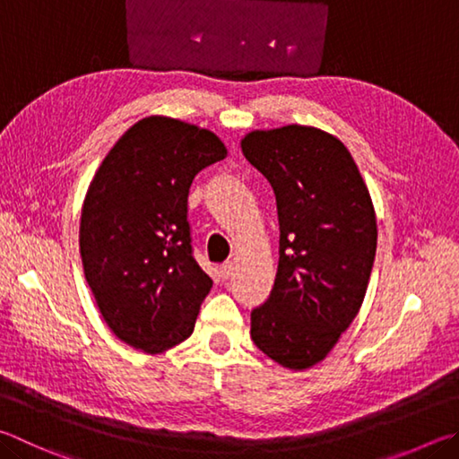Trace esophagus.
Returning a JSON list of instances; mask_svg holds the SVG:
<instances>
[{
	"instance_id": "esophagus-1",
	"label": "esophagus",
	"mask_w": 459,
	"mask_h": 459,
	"mask_svg": "<svg viewBox=\"0 0 459 459\" xmlns=\"http://www.w3.org/2000/svg\"><path fill=\"white\" fill-rule=\"evenodd\" d=\"M232 273H235V264H232V263H224L221 266V277L222 279H230Z\"/></svg>"
}]
</instances>
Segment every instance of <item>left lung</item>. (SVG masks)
Returning <instances> with one entry per match:
<instances>
[{"label":"left lung","mask_w":459,"mask_h":459,"mask_svg":"<svg viewBox=\"0 0 459 459\" xmlns=\"http://www.w3.org/2000/svg\"><path fill=\"white\" fill-rule=\"evenodd\" d=\"M271 182L279 214V269L266 303L251 313V337L293 371L321 363L361 309L377 219L351 152L321 128L289 124L240 140Z\"/></svg>","instance_id":"obj_1"}]
</instances>
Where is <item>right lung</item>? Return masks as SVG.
Masks as SVG:
<instances>
[{
	"label": "right lung",
	"instance_id": "1",
	"mask_svg": "<svg viewBox=\"0 0 459 459\" xmlns=\"http://www.w3.org/2000/svg\"><path fill=\"white\" fill-rule=\"evenodd\" d=\"M227 154L214 132L154 114L124 132L91 178L82 264L106 325L126 345L156 355L193 335L212 279L190 247L188 188Z\"/></svg>",
	"mask_w": 459,
	"mask_h": 459
}]
</instances>
